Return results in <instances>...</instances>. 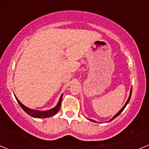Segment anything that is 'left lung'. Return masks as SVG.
I'll return each mask as SVG.
<instances>
[{
    "instance_id": "left-lung-1",
    "label": "left lung",
    "mask_w": 149,
    "mask_h": 149,
    "mask_svg": "<svg viewBox=\"0 0 149 149\" xmlns=\"http://www.w3.org/2000/svg\"><path fill=\"white\" fill-rule=\"evenodd\" d=\"M131 93H132V88H131V92H130V95H129V97H128V100H127V101H126V103H125V105H124V106H123V108H122V109H120V110L119 111H118V113H117L116 114V115L115 116H114L113 117V118H111V119L110 120H109V121H111V120H113L114 119V118H116V117L117 116H119V114L120 113H121L122 111H123V110H124V109H125V108H126V105H127L128 104V102H129V101H130V98H131ZM91 120V121H93V122H95V120Z\"/></svg>"
}]
</instances>
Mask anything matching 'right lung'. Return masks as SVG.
<instances>
[{
	"instance_id": "right-lung-1",
	"label": "right lung",
	"mask_w": 149,
	"mask_h": 149,
	"mask_svg": "<svg viewBox=\"0 0 149 149\" xmlns=\"http://www.w3.org/2000/svg\"><path fill=\"white\" fill-rule=\"evenodd\" d=\"M62 97H63V94L61 95V98L60 99H59L58 103L57 106H56V107L54 108V109H51V110L45 111H35V110H32V109H30L29 108L26 107L24 105L22 104V103L18 101V99L16 98V97H15V98H16L17 101H18V103H19L21 107L23 109V111H26L28 114H29V115L31 116L34 117V118H48V117L53 116L55 115V114L57 113L58 111H59V109H60L61 104Z\"/></svg>"
}]
</instances>
